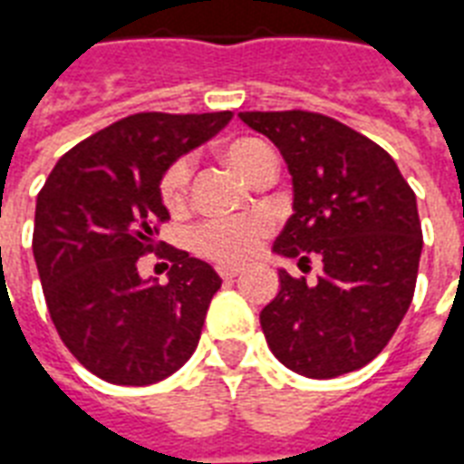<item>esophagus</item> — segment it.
Masks as SVG:
<instances>
[{"mask_svg":"<svg viewBox=\"0 0 464 464\" xmlns=\"http://www.w3.org/2000/svg\"><path fill=\"white\" fill-rule=\"evenodd\" d=\"M218 273H220V278H225V281H232V278H237L242 273V268H237V266H218Z\"/></svg>","mask_w":464,"mask_h":464,"instance_id":"1","label":"esophagus"}]
</instances>
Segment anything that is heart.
<instances>
[{"mask_svg": "<svg viewBox=\"0 0 464 464\" xmlns=\"http://www.w3.org/2000/svg\"><path fill=\"white\" fill-rule=\"evenodd\" d=\"M225 160L242 179L254 183L266 167L276 164V154L264 140L237 138L225 145ZM188 181H191V161L186 157L171 161L161 176V203L171 215L183 213L188 206ZM268 232H271V222L261 215H251L242 220L203 222L193 232V249L218 264H242L256 254L258 244L264 242Z\"/></svg>", "mask_w": 464, "mask_h": 464, "instance_id": "heart-1", "label": "heart"}]
</instances>
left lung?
<instances>
[{
	"instance_id": "8db88e82",
	"label": "left lung",
	"mask_w": 464,
	"mask_h": 464,
	"mask_svg": "<svg viewBox=\"0 0 464 464\" xmlns=\"http://www.w3.org/2000/svg\"><path fill=\"white\" fill-rule=\"evenodd\" d=\"M293 176V215L273 251L322 261L317 283L278 271L261 310L278 361L329 380L368 365L407 314L421 258L416 196L394 160L353 128L310 111H244Z\"/></svg>"
}]
</instances>
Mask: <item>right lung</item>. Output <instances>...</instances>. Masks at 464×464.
Here are the masks:
<instances>
[{
	"label": "right lung",
	"instance_id": "right-lung-1",
	"mask_svg": "<svg viewBox=\"0 0 464 464\" xmlns=\"http://www.w3.org/2000/svg\"><path fill=\"white\" fill-rule=\"evenodd\" d=\"M232 121L218 113H135L74 145L38 193L34 256L50 319L70 353L113 385H152L198 346L220 276L169 246V283L142 281L169 210L160 183L171 161Z\"/></svg>",
	"mask_w": 464,
	"mask_h": 464
}]
</instances>
